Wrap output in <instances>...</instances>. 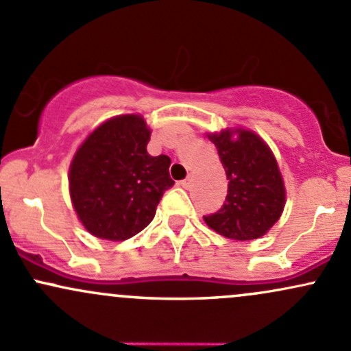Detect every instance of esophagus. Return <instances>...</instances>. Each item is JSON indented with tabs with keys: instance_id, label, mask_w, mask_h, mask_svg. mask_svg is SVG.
<instances>
[{
	"instance_id": "34e87169",
	"label": "esophagus",
	"mask_w": 351,
	"mask_h": 351,
	"mask_svg": "<svg viewBox=\"0 0 351 351\" xmlns=\"http://www.w3.org/2000/svg\"><path fill=\"white\" fill-rule=\"evenodd\" d=\"M180 186H182L184 189H187V187L191 186V179H189V177H187V179H184V180H180Z\"/></svg>"
}]
</instances>
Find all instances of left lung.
I'll use <instances>...</instances> for the list:
<instances>
[{"mask_svg": "<svg viewBox=\"0 0 351 351\" xmlns=\"http://www.w3.org/2000/svg\"><path fill=\"white\" fill-rule=\"evenodd\" d=\"M210 134L228 176V195L217 213L204 216L221 236L251 241L265 236L285 207V184L273 152L251 130Z\"/></svg>", "mask_w": 351, "mask_h": 351, "instance_id": "left-lung-1", "label": "left lung"}]
</instances>
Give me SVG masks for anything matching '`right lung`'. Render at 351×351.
<instances>
[{"instance_id": "1", "label": "right lung", "mask_w": 351, "mask_h": 351, "mask_svg": "<svg viewBox=\"0 0 351 351\" xmlns=\"http://www.w3.org/2000/svg\"><path fill=\"white\" fill-rule=\"evenodd\" d=\"M150 130L141 115H119L97 127L70 165V197L90 234L123 241L141 232L174 180L171 159L147 154Z\"/></svg>"}]
</instances>
